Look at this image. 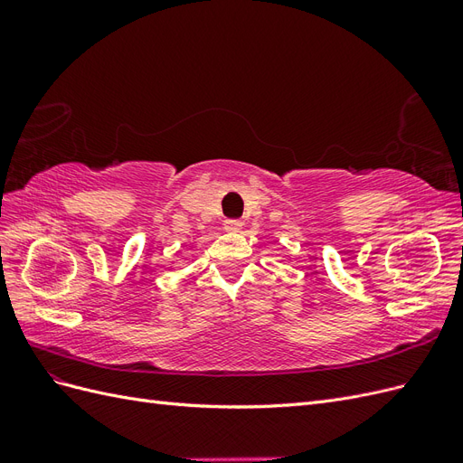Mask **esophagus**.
<instances>
[{"mask_svg":"<svg viewBox=\"0 0 463 463\" xmlns=\"http://www.w3.org/2000/svg\"><path fill=\"white\" fill-rule=\"evenodd\" d=\"M243 228L241 220H226L223 222V230L226 232H240Z\"/></svg>","mask_w":463,"mask_h":463,"instance_id":"1","label":"esophagus"}]
</instances>
